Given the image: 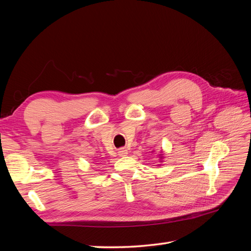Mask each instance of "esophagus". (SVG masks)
Here are the masks:
<instances>
[{"instance_id":"34e87169","label":"esophagus","mask_w":251,"mask_h":251,"mask_svg":"<svg viewBox=\"0 0 251 251\" xmlns=\"http://www.w3.org/2000/svg\"><path fill=\"white\" fill-rule=\"evenodd\" d=\"M118 155L120 157H125L127 155V150L126 148H121L118 150Z\"/></svg>"}]
</instances>
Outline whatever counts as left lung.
Segmentation results:
<instances>
[{"instance_id":"8db88e82","label":"left lung","mask_w":251,"mask_h":251,"mask_svg":"<svg viewBox=\"0 0 251 251\" xmlns=\"http://www.w3.org/2000/svg\"><path fill=\"white\" fill-rule=\"evenodd\" d=\"M158 158H159V162H163V158H164V157H163V151H160V153L158 154ZM158 166H160V164H158Z\"/></svg>"}]
</instances>
